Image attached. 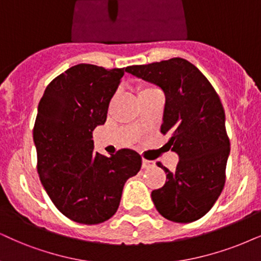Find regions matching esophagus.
Instances as JSON below:
<instances>
[{"label": "esophagus", "mask_w": 261, "mask_h": 261, "mask_svg": "<svg viewBox=\"0 0 261 261\" xmlns=\"http://www.w3.org/2000/svg\"><path fill=\"white\" fill-rule=\"evenodd\" d=\"M155 164L153 161H149V160H146L143 159L142 160V167H143L144 170H148V169H151V167H154Z\"/></svg>", "instance_id": "esophagus-1"}]
</instances>
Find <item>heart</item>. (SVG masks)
<instances>
[{
    "instance_id": "b5f03b06",
    "label": "heart",
    "mask_w": 261,
    "mask_h": 261,
    "mask_svg": "<svg viewBox=\"0 0 261 261\" xmlns=\"http://www.w3.org/2000/svg\"><path fill=\"white\" fill-rule=\"evenodd\" d=\"M154 89L155 88L148 87V85H141V87H138V96H140V95H142V94H146V92H148V91L154 90Z\"/></svg>"
}]
</instances>
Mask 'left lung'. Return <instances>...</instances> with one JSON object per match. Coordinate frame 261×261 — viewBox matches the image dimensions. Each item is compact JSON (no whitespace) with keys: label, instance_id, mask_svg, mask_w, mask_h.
<instances>
[{"label":"left lung","instance_id":"8db88e82","mask_svg":"<svg viewBox=\"0 0 261 261\" xmlns=\"http://www.w3.org/2000/svg\"><path fill=\"white\" fill-rule=\"evenodd\" d=\"M125 71L164 90L161 134L170 135L167 144L179 156L174 172L158 163L166 183L151 191L155 208L171 222H195L212 208L225 184L230 141L218 94L199 68L182 58Z\"/></svg>","mask_w":261,"mask_h":261}]
</instances>
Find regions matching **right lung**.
I'll list each match as a JSON object with an SVG mask.
<instances>
[{
    "label": "right lung",
    "instance_id": "add662e5",
    "mask_svg": "<svg viewBox=\"0 0 261 261\" xmlns=\"http://www.w3.org/2000/svg\"><path fill=\"white\" fill-rule=\"evenodd\" d=\"M124 68L72 66L48 84L34 126L37 171L55 207L73 222L100 224L114 216L124 184L141 169V155L94 151L92 131L107 119Z\"/></svg>",
    "mask_w": 261,
    "mask_h": 261
}]
</instances>
